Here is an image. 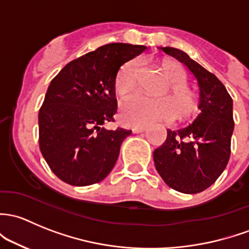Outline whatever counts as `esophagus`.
I'll return each instance as SVG.
<instances>
[{
    "label": "esophagus",
    "instance_id": "1",
    "mask_svg": "<svg viewBox=\"0 0 249 249\" xmlns=\"http://www.w3.org/2000/svg\"><path fill=\"white\" fill-rule=\"evenodd\" d=\"M145 130L144 126H133L132 127V132L133 133H140V132H143Z\"/></svg>",
    "mask_w": 249,
    "mask_h": 249
}]
</instances>
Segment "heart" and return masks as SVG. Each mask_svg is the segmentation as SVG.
Masks as SVG:
<instances>
[{"instance_id":"obj_1","label":"heart","mask_w":249,"mask_h":249,"mask_svg":"<svg viewBox=\"0 0 249 249\" xmlns=\"http://www.w3.org/2000/svg\"><path fill=\"white\" fill-rule=\"evenodd\" d=\"M161 69L169 81L163 90V98H149L143 94H133L120 103V119L127 125L142 126L159 120H172L175 116L186 117L196 108V94L186 85V75L178 63L163 61ZM142 71V61L133 58L122 65L116 77V90L126 95L137 86Z\"/></svg>"}]
</instances>
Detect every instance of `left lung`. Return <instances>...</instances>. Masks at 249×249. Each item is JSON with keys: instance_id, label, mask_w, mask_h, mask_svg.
<instances>
[{"instance_id": "obj_1", "label": "left lung", "mask_w": 249, "mask_h": 249, "mask_svg": "<svg viewBox=\"0 0 249 249\" xmlns=\"http://www.w3.org/2000/svg\"><path fill=\"white\" fill-rule=\"evenodd\" d=\"M187 67L199 87V114L191 124L167 130V138L154 150V162L163 181L179 192L206 190L226 169L234 131L232 99L223 83L187 53L161 48Z\"/></svg>"}]
</instances>
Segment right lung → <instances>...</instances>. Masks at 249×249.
Wrapping results in <instances>:
<instances>
[{"label":"right lung","mask_w":249,"mask_h":249,"mask_svg":"<svg viewBox=\"0 0 249 249\" xmlns=\"http://www.w3.org/2000/svg\"><path fill=\"white\" fill-rule=\"evenodd\" d=\"M145 50L107 44L68 63L50 83L39 109V148L51 171L67 184L100 182L116 164L131 130L103 125L114 122L119 68Z\"/></svg>","instance_id":"1"}]
</instances>
